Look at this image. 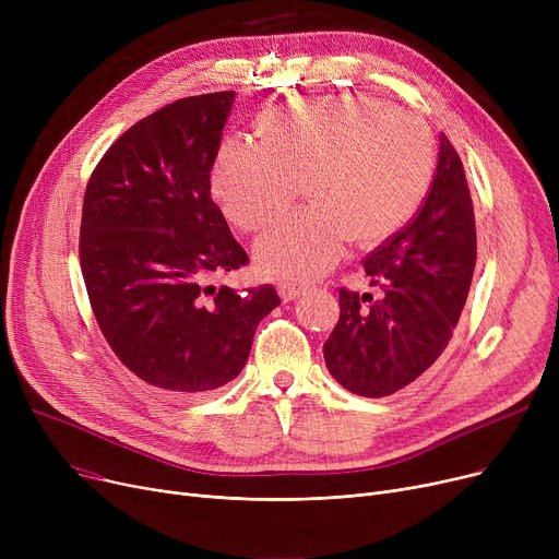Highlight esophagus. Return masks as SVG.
Masks as SVG:
<instances>
[{
	"instance_id": "34e87169",
	"label": "esophagus",
	"mask_w": 559,
	"mask_h": 559,
	"mask_svg": "<svg viewBox=\"0 0 559 559\" xmlns=\"http://www.w3.org/2000/svg\"><path fill=\"white\" fill-rule=\"evenodd\" d=\"M306 289H308V285L301 283V281H281V283H278V292H281L283 301H295V299H299Z\"/></svg>"
}]
</instances>
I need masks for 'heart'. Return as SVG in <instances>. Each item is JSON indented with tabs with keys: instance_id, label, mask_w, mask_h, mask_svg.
<instances>
[{
	"instance_id": "1",
	"label": "heart",
	"mask_w": 559,
	"mask_h": 559,
	"mask_svg": "<svg viewBox=\"0 0 559 559\" xmlns=\"http://www.w3.org/2000/svg\"><path fill=\"white\" fill-rule=\"evenodd\" d=\"M435 167L430 129L376 97L337 95L274 108L260 144L226 140L213 165V194L245 230L278 219L301 194L308 209L262 235L255 260L272 276L314 278L362 245L392 235L424 197Z\"/></svg>"
}]
</instances>
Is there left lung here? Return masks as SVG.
I'll use <instances>...</instances> for the list:
<instances>
[{
    "mask_svg": "<svg viewBox=\"0 0 559 559\" xmlns=\"http://www.w3.org/2000/svg\"><path fill=\"white\" fill-rule=\"evenodd\" d=\"M474 267V203L462 160L442 133L419 213L365 258L371 285L383 295L340 289V319L324 344L331 376L367 399L413 383L449 346Z\"/></svg>",
    "mask_w": 559,
    "mask_h": 559,
    "instance_id": "obj_1",
    "label": "left lung"
}]
</instances>
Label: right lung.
<instances>
[{
  "label": "right lung",
  "mask_w": 559,
  "mask_h": 559,
  "mask_svg": "<svg viewBox=\"0 0 559 559\" xmlns=\"http://www.w3.org/2000/svg\"><path fill=\"white\" fill-rule=\"evenodd\" d=\"M235 93L186 97L117 138L87 181L79 260L97 324L154 388L213 392L242 371L274 285L215 287L247 251L211 197Z\"/></svg>",
  "instance_id": "obj_1"
}]
</instances>
